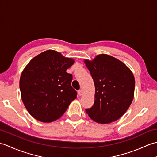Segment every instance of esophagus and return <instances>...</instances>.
Masks as SVG:
<instances>
[{"instance_id":"34e87169","label":"esophagus","mask_w":157,"mask_h":157,"mask_svg":"<svg viewBox=\"0 0 157 157\" xmlns=\"http://www.w3.org/2000/svg\"><path fill=\"white\" fill-rule=\"evenodd\" d=\"M78 95L79 96H82V94H83V91H82V90H78Z\"/></svg>"}]
</instances>
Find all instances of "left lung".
I'll return each instance as SVG.
<instances>
[{"label": "left lung", "instance_id": "8db88e82", "mask_svg": "<svg viewBox=\"0 0 157 157\" xmlns=\"http://www.w3.org/2000/svg\"><path fill=\"white\" fill-rule=\"evenodd\" d=\"M95 85L94 103L86 112L99 123L119 119L134 98L135 79L124 63L111 56L98 55L92 61L85 60Z\"/></svg>", "mask_w": 157, "mask_h": 157}]
</instances>
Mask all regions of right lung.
<instances>
[{
	"label": "right lung",
	"instance_id": "obj_1",
	"mask_svg": "<svg viewBox=\"0 0 157 157\" xmlns=\"http://www.w3.org/2000/svg\"><path fill=\"white\" fill-rule=\"evenodd\" d=\"M74 61L48 50L32 59L23 70L19 88L23 104L29 114L44 123L63 115L77 92L71 86L72 74L66 72Z\"/></svg>",
	"mask_w": 157,
	"mask_h": 157
}]
</instances>
